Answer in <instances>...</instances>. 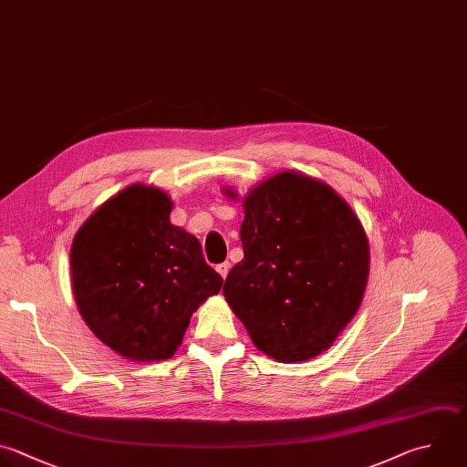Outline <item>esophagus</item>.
I'll return each instance as SVG.
<instances>
[{
  "label": "esophagus",
  "mask_w": 467,
  "mask_h": 467,
  "mask_svg": "<svg viewBox=\"0 0 467 467\" xmlns=\"http://www.w3.org/2000/svg\"><path fill=\"white\" fill-rule=\"evenodd\" d=\"M217 272L221 274L223 279H226V275H228V272H230V263H221V265H217Z\"/></svg>",
  "instance_id": "obj_1"
}]
</instances>
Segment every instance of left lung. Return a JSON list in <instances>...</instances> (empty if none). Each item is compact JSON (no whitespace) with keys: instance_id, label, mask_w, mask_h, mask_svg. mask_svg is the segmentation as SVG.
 <instances>
[{"instance_id":"1","label":"left lung","mask_w":467,"mask_h":467,"mask_svg":"<svg viewBox=\"0 0 467 467\" xmlns=\"http://www.w3.org/2000/svg\"><path fill=\"white\" fill-rule=\"evenodd\" d=\"M244 259L223 286L254 345L279 361L327 350L356 314L368 277V241L325 182L283 171L244 199Z\"/></svg>"}]
</instances>
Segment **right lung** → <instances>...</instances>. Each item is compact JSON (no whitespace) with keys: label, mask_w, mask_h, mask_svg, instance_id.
<instances>
[{"label":"right lung","mask_w":467,"mask_h":467,"mask_svg":"<svg viewBox=\"0 0 467 467\" xmlns=\"http://www.w3.org/2000/svg\"><path fill=\"white\" fill-rule=\"evenodd\" d=\"M170 197L133 184L102 204L71 248L73 292L95 336L124 358L175 354L199 305L223 277L201 243L170 223Z\"/></svg>","instance_id":"obj_1"}]
</instances>
